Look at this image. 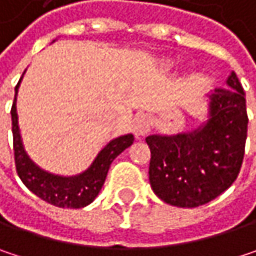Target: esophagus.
Segmentation results:
<instances>
[{
    "mask_svg": "<svg viewBox=\"0 0 256 256\" xmlns=\"http://www.w3.org/2000/svg\"><path fill=\"white\" fill-rule=\"evenodd\" d=\"M151 128V123H150V118L146 116H138L134 117L133 123H132V130L134 133L136 138H140V136H145Z\"/></svg>",
    "mask_w": 256,
    "mask_h": 256,
    "instance_id": "obj_1",
    "label": "esophagus"
}]
</instances>
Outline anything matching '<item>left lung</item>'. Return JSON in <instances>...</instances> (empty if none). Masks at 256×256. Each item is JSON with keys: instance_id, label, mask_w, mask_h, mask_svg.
<instances>
[{"instance_id": "8db88e82", "label": "left lung", "mask_w": 256, "mask_h": 256, "mask_svg": "<svg viewBox=\"0 0 256 256\" xmlns=\"http://www.w3.org/2000/svg\"><path fill=\"white\" fill-rule=\"evenodd\" d=\"M248 114L243 87L231 72L227 87L209 96V117L192 132L151 134L150 184L163 202L197 208L222 194L236 180L244 156Z\"/></svg>"}]
</instances>
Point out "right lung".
Instances as JSON below:
<instances>
[{"label": "right lung", "mask_w": 256, "mask_h": 256, "mask_svg": "<svg viewBox=\"0 0 256 256\" xmlns=\"http://www.w3.org/2000/svg\"><path fill=\"white\" fill-rule=\"evenodd\" d=\"M20 81L14 88V102L12 106L13 150H14V163L19 178L22 179V182L35 196H38L40 198H42L44 202L53 206L80 209L90 204L99 194L114 158L133 144L134 140L133 134L130 133L123 134L108 142L100 150V152L90 164V168L80 175L60 176L46 172L29 158L24 148L19 123H18V111H16V96Z\"/></svg>", "instance_id": "obj_1"}]
</instances>
